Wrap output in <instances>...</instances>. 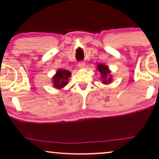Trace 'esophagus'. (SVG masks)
<instances>
[{
  "label": "esophagus",
  "mask_w": 159,
  "mask_h": 159,
  "mask_svg": "<svg viewBox=\"0 0 159 159\" xmlns=\"http://www.w3.org/2000/svg\"><path fill=\"white\" fill-rule=\"evenodd\" d=\"M77 66L80 69H83L84 68V66H85V64H84V62H79L78 63Z\"/></svg>",
  "instance_id": "34e87169"
}]
</instances>
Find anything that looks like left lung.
I'll return each instance as SVG.
<instances>
[{"mask_svg":"<svg viewBox=\"0 0 159 159\" xmlns=\"http://www.w3.org/2000/svg\"><path fill=\"white\" fill-rule=\"evenodd\" d=\"M97 70L99 71V72L101 74L102 82H103V84L111 83V82L112 81L111 76L110 75L111 71L106 65L103 64H98Z\"/></svg>","mask_w":159,"mask_h":159,"instance_id":"obj_1","label":"left lung"}]
</instances>
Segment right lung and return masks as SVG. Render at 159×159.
Segmentation results:
<instances>
[{"instance_id": "1", "label": "right lung", "mask_w": 159, "mask_h": 159, "mask_svg": "<svg viewBox=\"0 0 159 159\" xmlns=\"http://www.w3.org/2000/svg\"><path fill=\"white\" fill-rule=\"evenodd\" d=\"M71 77V72L65 69H58L53 77V86L57 89L64 88L68 84V79Z\"/></svg>"}]
</instances>
